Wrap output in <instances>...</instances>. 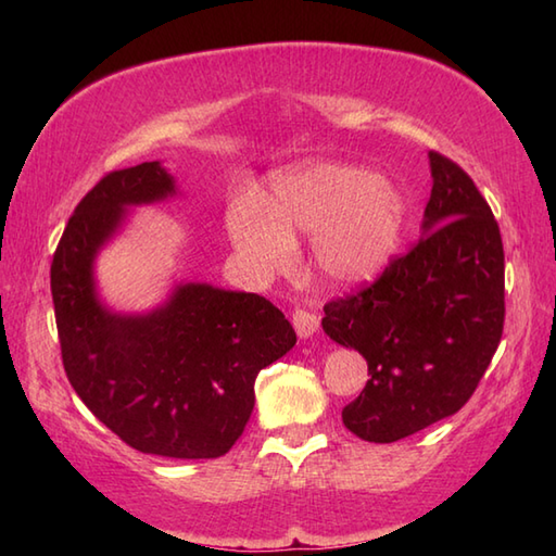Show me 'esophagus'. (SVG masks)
Returning a JSON list of instances; mask_svg holds the SVG:
<instances>
[{
	"instance_id": "esophagus-1",
	"label": "esophagus",
	"mask_w": 556,
	"mask_h": 556,
	"mask_svg": "<svg viewBox=\"0 0 556 556\" xmlns=\"http://www.w3.org/2000/svg\"><path fill=\"white\" fill-rule=\"evenodd\" d=\"M293 329H296V334L301 339H308L317 332V325H320V317H317L315 313L305 311V308H296V313H293Z\"/></svg>"
}]
</instances>
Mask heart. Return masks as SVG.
<instances>
[{
  "label": "heart",
  "mask_w": 556,
  "mask_h": 556,
  "mask_svg": "<svg viewBox=\"0 0 556 556\" xmlns=\"http://www.w3.org/2000/svg\"><path fill=\"white\" fill-rule=\"evenodd\" d=\"M406 224V200L384 174L313 162L281 174L269 212L253 198L233 203L227 233L241 267L263 281L287 267L293 236L313 233L317 271L337 287L375 279L394 257Z\"/></svg>",
  "instance_id": "obj_1"
}]
</instances>
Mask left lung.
<instances>
[{
    "instance_id": "8db88e82",
    "label": "left lung",
    "mask_w": 556,
    "mask_h": 556,
    "mask_svg": "<svg viewBox=\"0 0 556 556\" xmlns=\"http://www.w3.org/2000/svg\"><path fill=\"white\" fill-rule=\"evenodd\" d=\"M420 241L372 287L325 305V334L368 361L341 410L365 442L389 444L454 416L476 392L504 329V248L473 179L430 152Z\"/></svg>"
}]
</instances>
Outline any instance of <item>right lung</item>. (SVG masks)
<instances>
[{
    "instance_id": "1",
    "label": "right lung",
    "mask_w": 556,
    "mask_h": 556,
    "mask_svg": "<svg viewBox=\"0 0 556 556\" xmlns=\"http://www.w3.org/2000/svg\"><path fill=\"white\" fill-rule=\"evenodd\" d=\"M179 195L160 160L104 176L71 215L52 260V301L71 387L92 416L143 454L217 458L243 434L255 377L296 344L257 293L176 281L146 313L100 299L96 263L131 207Z\"/></svg>"
}]
</instances>
